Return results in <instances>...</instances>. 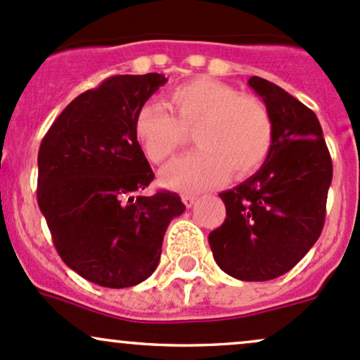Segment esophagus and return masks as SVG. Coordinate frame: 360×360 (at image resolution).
I'll use <instances>...</instances> for the list:
<instances>
[{"instance_id":"obj_1","label":"esophagus","mask_w":360,"mask_h":360,"mask_svg":"<svg viewBox=\"0 0 360 360\" xmlns=\"http://www.w3.org/2000/svg\"><path fill=\"white\" fill-rule=\"evenodd\" d=\"M183 203L186 205L188 208H191L193 205L196 203V196H193V195H183Z\"/></svg>"}]
</instances>
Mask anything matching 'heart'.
Wrapping results in <instances>:
<instances>
[{
    "instance_id": "b5f03b06",
    "label": "heart",
    "mask_w": 360,
    "mask_h": 360,
    "mask_svg": "<svg viewBox=\"0 0 360 360\" xmlns=\"http://www.w3.org/2000/svg\"><path fill=\"white\" fill-rule=\"evenodd\" d=\"M169 98L176 116L157 101L138 110L135 133L145 155L160 164L183 147L186 131L193 129L200 148L162 169L164 186L203 191L225 183L231 169L246 176L266 159L271 120L258 98L205 77L172 89Z\"/></svg>"
}]
</instances>
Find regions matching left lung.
Here are the masks:
<instances>
[{"label": "left lung", "instance_id": "obj_1", "mask_svg": "<svg viewBox=\"0 0 360 360\" xmlns=\"http://www.w3.org/2000/svg\"><path fill=\"white\" fill-rule=\"evenodd\" d=\"M248 85L270 114L271 147L258 171L219 195L227 217L208 243L225 274L264 282L292 270L318 240L333 165L313 110L264 78Z\"/></svg>", "mask_w": 360, "mask_h": 360}]
</instances>
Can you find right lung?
<instances>
[{
	"instance_id": "right-lung-1",
	"label": "right lung",
	"mask_w": 360,
	"mask_h": 360,
	"mask_svg": "<svg viewBox=\"0 0 360 360\" xmlns=\"http://www.w3.org/2000/svg\"><path fill=\"white\" fill-rule=\"evenodd\" d=\"M164 75H117L66 105L39 148L37 203L63 262L109 289L138 285L160 262L179 195H138L153 172L136 140L138 110Z\"/></svg>"
}]
</instances>
